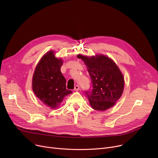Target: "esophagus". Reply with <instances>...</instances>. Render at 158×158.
<instances>
[{
  "mask_svg": "<svg viewBox=\"0 0 158 158\" xmlns=\"http://www.w3.org/2000/svg\"><path fill=\"white\" fill-rule=\"evenodd\" d=\"M74 89L76 90V91H78L79 89V85H76L74 86Z\"/></svg>",
  "mask_w": 158,
  "mask_h": 158,
  "instance_id": "obj_1",
  "label": "esophagus"
}]
</instances>
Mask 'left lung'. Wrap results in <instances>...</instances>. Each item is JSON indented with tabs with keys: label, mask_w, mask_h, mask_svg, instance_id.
I'll return each mask as SVG.
<instances>
[{
	"label": "left lung",
	"mask_w": 158,
	"mask_h": 158,
	"mask_svg": "<svg viewBox=\"0 0 158 158\" xmlns=\"http://www.w3.org/2000/svg\"><path fill=\"white\" fill-rule=\"evenodd\" d=\"M77 57L87 66L92 80V88L85 92L91 106L98 111L110 108L119 100L124 88V79L117 65L103 55Z\"/></svg>",
	"instance_id": "1"
}]
</instances>
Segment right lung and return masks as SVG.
Masks as SVG:
<instances>
[{
	"instance_id": "1",
	"label": "right lung",
	"mask_w": 158,
	"mask_h": 158,
	"mask_svg": "<svg viewBox=\"0 0 158 158\" xmlns=\"http://www.w3.org/2000/svg\"><path fill=\"white\" fill-rule=\"evenodd\" d=\"M62 64V60L57 59L53 51H50L41 58L33 75V92L52 109L57 108L64 97L72 93L66 88V79L61 72Z\"/></svg>"
}]
</instances>
